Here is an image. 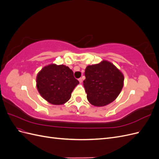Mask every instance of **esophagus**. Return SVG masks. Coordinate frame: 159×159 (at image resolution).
Masks as SVG:
<instances>
[{
    "label": "esophagus",
    "mask_w": 159,
    "mask_h": 159,
    "mask_svg": "<svg viewBox=\"0 0 159 159\" xmlns=\"http://www.w3.org/2000/svg\"><path fill=\"white\" fill-rule=\"evenodd\" d=\"M78 80H79V81H80V83H81V82H82V81H83V79L81 78H80Z\"/></svg>",
    "instance_id": "obj_1"
}]
</instances>
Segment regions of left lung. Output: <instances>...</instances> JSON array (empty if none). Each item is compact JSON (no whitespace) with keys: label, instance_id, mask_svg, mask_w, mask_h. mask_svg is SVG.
<instances>
[{"label":"left lung","instance_id":"8db88e82","mask_svg":"<svg viewBox=\"0 0 159 159\" xmlns=\"http://www.w3.org/2000/svg\"><path fill=\"white\" fill-rule=\"evenodd\" d=\"M84 86L88 102L96 107L105 106L116 99L124 84V75L111 62L103 60L88 66Z\"/></svg>","mask_w":159,"mask_h":159}]
</instances>
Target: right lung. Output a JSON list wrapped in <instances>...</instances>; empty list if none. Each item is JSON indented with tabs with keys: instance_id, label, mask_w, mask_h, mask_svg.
<instances>
[{
	"instance_id": "add662e5",
	"label": "right lung",
	"mask_w": 159,
	"mask_h": 159,
	"mask_svg": "<svg viewBox=\"0 0 159 159\" xmlns=\"http://www.w3.org/2000/svg\"><path fill=\"white\" fill-rule=\"evenodd\" d=\"M79 81L65 65L44 66L36 76V87L42 97L52 105H63L70 99Z\"/></svg>"
}]
</instances>
